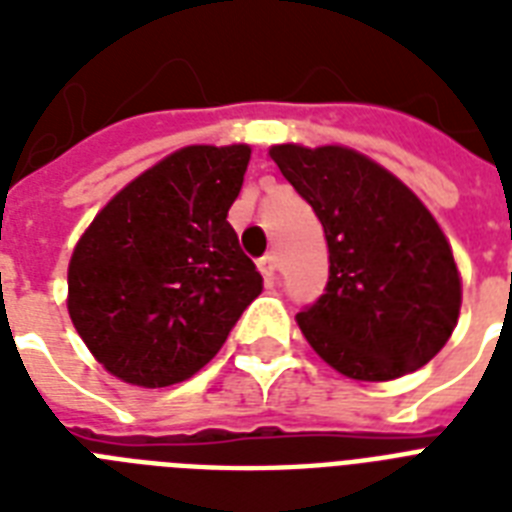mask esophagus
I'll return each instance as SVG.
<instances>
[{"label": "esophagus", "instance_id": "1", "mask_svg": "<svg viewBox=\"0 0 512 512\" xmlns=\"http://www.w3.org/2000/svg\"><path fill=\"white\" fill-rule=\"evenodd\" d=\"M257 268H260V273H263V276H268V279H271V276H276V271H279V255H276V252H268L265 257H260Z\"/></svg>", "mask_w": 512, "mask_h": 512}]
</instances>
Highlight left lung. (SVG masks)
<instances>
[{
    "label": "left lung",
    "instance_id": "obj_1",
    "mask_svg": "<svg viewBox=\"0 0 512 512\" xmlns=\"http://www.w3.org/2000/svg\"><path fill=\"white\" fill-rule=\"evenodd\" d=\"M313 207L329 249L327 292L297 327L332 369L388 382L420 369L452 337L462 279L452 244L420 196L348 146L268 148Z\"/></svg>",
    "mask_w": 512,
    "mask_h": 512
}]
</instances>
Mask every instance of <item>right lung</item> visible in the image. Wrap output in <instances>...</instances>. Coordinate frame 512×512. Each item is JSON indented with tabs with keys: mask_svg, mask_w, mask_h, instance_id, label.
Wrapping results in <instances>:
<instances>
[{
	"mask_svg": "<svg viewBox=\"0 0 512 512\" xmlns=\"http://www.w3.org/2000/svg\"><path fill=\"white\" fill-rule=\"evenodd\" d=\"M252 148L185 146L140 172L79 236L68 316L98 364L138 388L199 372L263 289L225 220Z\"/></svg>",
	"mask_w": 512,
	"mask_h": 512,
	"instance_id": "add662e5",
	"label": "right lung"
}]
</instances>
